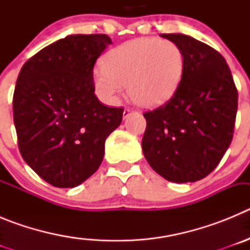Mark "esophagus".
Masks as SVG:
<instances>
[{"label":"esophagus","instance_id":"esophagus-1","mask_svg":"<svg viewBox=\"0 0 250 250\" xmlns=\"http://www.w3.org/2000/svg\"><path fill=\"white\" fill-rule=\"evenodd\" d=\"M131 112H134V110L130 109V107H127V109L124 110V119H126L127 116H129V115L131 114Z\"/></svg>","mask_w":250,"mask_h":250}]
</instances>
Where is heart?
I'll list each match as a JSON object with an SVG mask.
<instances>
[{"label":"heart","mask_w":250,"mask_h":250,"mask_svg":"<svg viewBox=\"0 0 250 250\" xmlns=\"http://www.w3.org/2000/svg\"><path fill=\"white\" fill-rule=\"evenodd\" d=\"M183 71L184 55L175 42L138 39L106 54L103 67L94 72V86L103 100L112 103L127 85L136 105L154 107L173 96Z\"/></svg>","instance_id":"1"}]
</instances>
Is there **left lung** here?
Segmentation results:
<instances>
[{"mask_svg":"<svg viewBox=\"0 0 250 250\" xmlns=\"http://www.w3.org/2000/svg\"><path fill=\"white\" fill-rule=\"evenodd\" d=\"M184 55V71L170 100L144 112L143 152L159 175L173 183L205 178L233 139L238 91L225 59L182 34H161Z\"/></svg>","mask_w":250,"mask_h":250,"instance_id":"left-lung-1","label":"left lung"}]
</instances>
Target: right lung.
<instances>
[{
  "mask_svg": "<svg viewBox=\"0 0 250 250\" xmlns=\"http://www.w3.org/2000/svg\"><path fill=\"white\" fill-rule=\"evenodd\" d=\"M107 35H71L46 46L22 66L13 92L19 149L35 173L56 188H74L99 169L106 138L124 107L95 95L94 65Z\"/></svg>",
  "mask_w": 250,
  "mask_h": 250,
  "instance_id": "right-lung-1",
  "label": "right lung"
}]
</instances>
